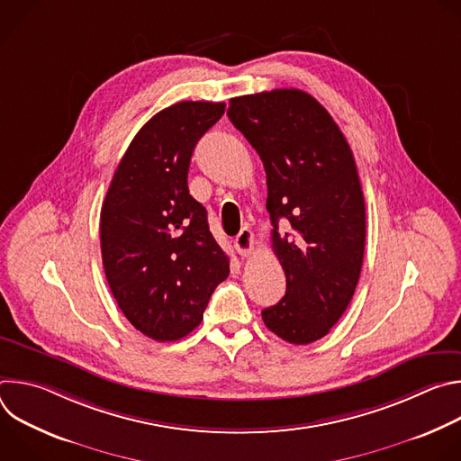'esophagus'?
Segmentation results:
<instances>
[{
  "instance_id": "34e87169",
  "label": "esophagus",
  "mask_w": 461,
  "mask_h": 461,
  "mask_svg": "<svg viewBox=\"0 0 461 461\" xmlns=\"http://www.w3.org/2000/svg\"><path fill=\"white\" fill-rule=\"evenodd\" d=\"M233 248L237 249L239 255L242 257H249L253 253V248H255V237L251 233V230L248 228H242L240 233L233 239Z\"/></svg>"
}]
</instances>
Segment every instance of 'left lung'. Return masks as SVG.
Instances as JSON below:
<instances>
[{
  "label": "left lung",
  "instance_id": "left-lung-1",
  "mask_svg": "<svg viewBox=\"0 0 461 461\" xmlns=\"http://www.w3.org/2000/svg\"><path fill=\"white\" fill-rule=\"evenodd\" d=\"M228 116L265 164L272 248L286 276L285 297L262 321L292 345L313 343L345 313L363 267L365 199L352 149L330 113L299 89L231 98Z\"/></svg>",
  "mask_w": 461,
  "mask_h": 461
}]
</instances>
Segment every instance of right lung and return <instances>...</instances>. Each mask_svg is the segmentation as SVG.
<instances>
[{"mask_svg": "<svg viewBox=\"0 0 461 461\" xmlns=\"http://www.w3.org/2000/svg\"><path fill=\"white\" fill-rule=\"evenodd\" d=\"M224 109L222 102H178L157 113L129 144L102 206L109 288L129 322L155 341L194 330L230 274L208 212L187 187L193 149Z\"/></svg>", "mask_w": 461, "mask_h": 461, "instance_id": "obj_1", "label": "right lung"}]
</instances>
